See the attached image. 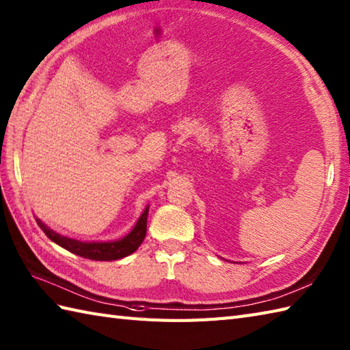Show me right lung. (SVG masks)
I'll return each instance as SVG.
<instances>
[{
	"label": "right lung",
	"instance_id": "obj_1",
	"mask_svg": "<svg viewBox=\"0 0 350 350\" xmlns=\"http://www.w3.org/2000/svg\"><path fill=\"white\" fill-rule=\"evenodd\" d=\"M148 213L149 210L146 208L143 215L138 219V222L133 228V231L124 239L116 240V241H109V243H83L79 240H72L62 237V235L56 234L55 231L49 230L47 226L37 221L38 226L44 231L49 239L55 241L56 245L61 247L67 249L71 254H76L79 256H83L88 259H92V261H115V259L125 258L131 255L133 252L138 249L142 245L144 237H146V224H148Z\"/></svg>",
	"mask_w": 350,
	"mask_h": 350
}]
</instances>
